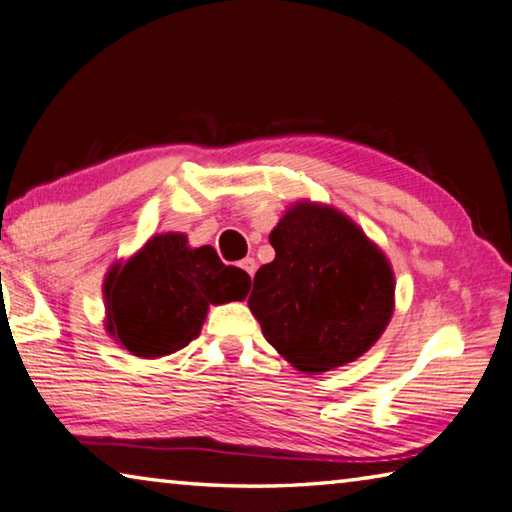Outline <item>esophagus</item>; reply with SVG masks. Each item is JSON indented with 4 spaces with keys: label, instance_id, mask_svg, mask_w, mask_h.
Returning a JSON list of instances; mask_svg holds the SVG:
<instances>
[{
    "label": "esophagus",
    "instance_id": "esophagus-1",
    "mask_svg": "<svg viewBox=\"0 0 512 512\" xmlns=\"http://www.w3.org/2000/svg\"><path fill=\"white\" fill-rule=\"evenodd\" d=\"M240 267L251 276V279H254V272H256V261H254V258H245V261H240Z\"/></svg>",
    "mask_w": 512,
    "mask_h": 512
}]
</instances>
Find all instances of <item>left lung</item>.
Listing matches in <instances>:
<instances>
[{
	"label": "left lung",
	"mask_w": 512,
	"mask_h": 512,
	"mask_svg": "<svg viewBox=\"0 0 512 512\" xmlns=\"http://www.w3.org/2000/svg\"><path fill=\"white\" fill-rule=\"evenodd\" d=\"M274 261L254 276L247 306L294 369L355 362L393 315V272L382 249L333 206L292 204L270 233Z\"/></svg>",
	"instance_id": "obj_1"
}]
</instances>
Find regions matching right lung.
I'll return each mask as SVG.
<instances>
[{
    "label": "right lung",
    "instance_id": "1",
    "mask_svg": "<svg viewBox=\"0 0 512 512\" xmlns=\"http://www.w3.org/2000/svg\"><path fill=\"white\" fill-rule=\"evenodd\" d=\"M249 288V274L224 265L213 247L193 249L184 233H159L107 272L105 330L125 351L155 360L193 342L209 306L242 301Z\"/></svg>",
    "mask_w": 512,
    "mask_h": 512
}]
</instances>
